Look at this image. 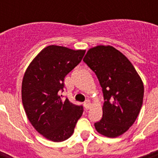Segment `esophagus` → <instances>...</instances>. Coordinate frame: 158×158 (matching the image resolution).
<instances>
[{"instance_id":"34e87169","label":"esophagus","mask_w":158,"mask_h":158,"mask_svg":"<svg viewBox=\"0 0 158 158\" xmlns=\"http://www.w3.org/2000/svg\"><path fill=\"white\" fill-rule=\"evenodd\" d=\"M91 102H90V100H86V101L84 102V108L86 109V110H89V108L91 107Z\"/></svg>"}]
</instances>
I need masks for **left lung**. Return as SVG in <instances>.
<instances>
[{"label":"left lung","mask_w":158,"mask_h":158,"mask_svg":"<svg viewBox=\"0 0 158 158\" xmlns=\"http://www.w3.org/2000/svg\"><path fill=\"white\" fill-rule=\"evenodd\" d=\"M96 74L102 88V118L94 124L99 134L116 138L125 133L139 114L143 84L125 55L111 46L90 48L84 60Z\"/></svg>","instance_id":"obj_1"}]
</instances>
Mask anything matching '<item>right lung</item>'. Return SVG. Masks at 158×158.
Masks as SVG:
<instances>
[{
	"label": "right lung",
	"instance_id": "1",
	"mask_svg": "<svg viewBox=\"0 0 158 158\" xmlns=\"http://www.w3.org/2000/svg\"><path fill=\"white\" fill-rule=\"evenodd\" d=\"M85 50L46 47L31 61L22 81V102L31 125L52 142H62L74 133L83 106L60 95L64 79L83 59Z\"/></svg>",
	"mask_w": 158,
	"mask_h": 158
}]
</instances>
